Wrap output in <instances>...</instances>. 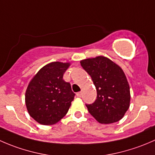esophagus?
I'll return each mask as SVG.
<instances>
[{
	"label": "esophagus",
	"instance_id": "esophagus-1",
	"mask_svg": "<svg viewBox=\"0 0 155 155\" xmlns=\"http://www.w3.org/2000/svg\"><path fill=\"white\" fill-rule=\"evenodd\" d=\"M82 91H80V92H78V93L76 94V96H77V97H82Z\"/></svg>",
	"mask_w": 155,
	"mask_h": 155
}]
</instances>
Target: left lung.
<instances>
[{"label": "left lung", "instance_id": "left-lung-1", "mask_svg": "<svg viewBox=\"0 0 155 155\" xmlns=\"http://www.w3.org/2000/svg\"><path fill=\"white\" fill-rule=\"evenodd\" d=\"M97 89V99L86 104L89 113L101 124L120 121L129 109L130 87L125 74L107 57L97 56L80 61Z\"/></svg>", "mask_w": 155, "mask_h": 155}]
</instances>
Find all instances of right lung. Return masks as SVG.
<instances>
[{"mask_svg":"<svg viewBox=\"0 0 155 155\" xmlns=\"http://www.w3.org/2000/svg\"><path fill=\"white\" fill-rule=\"evenodd\" d=\"M70 63L55 61L45 65L28 85L25 104L31 117L43 125L58 122L68 113L75 94L63 79Z\"/></svg>","mask_w":155,"mask_h":155,"instance_id":"add662e5","label":"right lung"}]
</instances>
